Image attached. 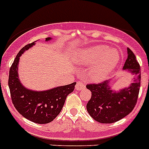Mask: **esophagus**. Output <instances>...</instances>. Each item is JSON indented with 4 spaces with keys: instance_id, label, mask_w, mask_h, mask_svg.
Returning a JSON list of instances; mask_svg holds the SVG:
<instances>
[{
    "instance_id": "obj_1",
    "label": "esophagus",
    "mask_w": 149,
    "mask_h": 149,
    "mask_svg": "<svg viewBox=\"0 0 149 149\" xmlns=\"http://www.w3.org/2000/svg\"><path fill=\"white\" fill-rule=\"evenodd\" d=\"M84 88H86V84L84 83L81 81H79L77 82V84L76 86V89L78 90V91H81V90L84 89Z\"/></svg>"
}]
</instances>
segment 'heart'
<instances>
[{
  "mask_svg": "<svg viewBox=\"0 0 149 149\" xmlns=\"http://www.w3.org/2000/svg\"><path fill=\"white\" fill-rule=\"evenodd\" d=\"M78 62L84 65L95 64L88 70L90 79L94 82L104 80L120 61V55L115 49L106 45H95L82 49L77 53Z\"/></svg>",
  "mask_w": 149,
  "mask_h": 149,
  "instance_id": "b5f03b06",
  "label": "heart"
}]
</instances>
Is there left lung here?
I'll list each match as a JSON object with an SVG mask.
<instances>
[{
  "instance_id": "left-lung-1",
  "label": "left lung",
  "mask_w": 149,
  "mask_h": 149,
  "mask_svg": "<svg viewBox=\"0 0 149 149\" xmlns=\"http://www.w3.org/2000/svg\"><path fill=\"white\" fill-rule=\"evenodd\" d=\"M127 58L123 70L130 73L133 79L128 87L118 91L112 89L113 79L98 84H89L86 88L91 97L86 104L90 116L100 123H112L130 114L137 102L141 86V68L134 53L127 48Z\"/></svg>"
}]
</instances>
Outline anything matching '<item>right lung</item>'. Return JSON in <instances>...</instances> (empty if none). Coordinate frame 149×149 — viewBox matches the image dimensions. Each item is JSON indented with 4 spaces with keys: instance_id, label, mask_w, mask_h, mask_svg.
<instances>
[{
    "instance_id": "obj_1",
    "label": "right lung",
    "mask_w": 149,
    "mask_h": 149,
    "mask_svg": "<svg viewBox=\"0 0 149 149\" xmlns=\"http://www.w3.org/2000/svg\"><path fill=\"white\" fill-rule=\"evenodd\" d=\"M52 39L47 37L45 41L48 42ZM35 42L24 46L17 54L10 68L8 86L12 102L24 118L33 123L47 124L59 115L66 97L74 90L76 82L45 91H34L26 88L19 77V60L24 52L34 45Z\"/></svg>"
}]
</instances>
